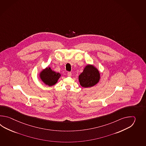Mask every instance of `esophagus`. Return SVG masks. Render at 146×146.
Listing matches in <instances>:
<instances>
[{"label":"esophagus","mask_w":146,"mask_h":146,"mask_svg":"<svg viewBox=\"0 0 146 146\" xmlns=\"http://www.w3.org/2000/svg\"><path fill=\"white\" fill-rule=\"evenodd\" d=\"M67 75H68V76H69V77L72 76V72H67Z\"/></svg>","instance_id":"1"}]
</instances>
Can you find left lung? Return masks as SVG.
I'll return each mask as SVG.
<instances>
[{
    "instance_id": "8db88e82",
    "label": "left lung",
    "mask_w": 146,
    "mask_h": 146,
    "mask_svg": "<svg viewBox=\"0 0 146 146\" xmlns=\"http://www.w3.org/2000/svg\"><path fill=\"white\" fill-rule=\"evenodd\" d=\"M100 73L97 69L92 65H87L79 76L81 86L84 88L92 87L99 81Z\"/></svg>"
}]
</instances>
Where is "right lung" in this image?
Returning a JSON list of instances; mask_svg holds the SVG:
<instances>
[{
	"label": "right lung",
	"mask_w": 146,
	"mask_h": 146,
	"mask_svg": "<svg viewBox=\"0 0 146 146\" xmlns=\"http://www.w3.org/2000/svg\"><path fill=\"white\" fill-rule=\"evenodd\" d=\"M60 76L59 73L52 71L50 67L47 68L40 73V78L45 84L52 86L56 84Z\"/></svg>",
	"instance_id": "add662e5"
}]
</instances>
